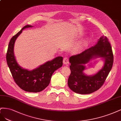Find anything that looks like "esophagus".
<instances>
[{
    "mask_svg": "<svg viewBox=\"0 0 121 121\" xmlns=\"http://www.w3.org/2000/svg\"><path fill=\"white\" fill-rule=\"evenodd\" d=\"M69 63V59L67 57H65L63 59V64L65 65H68Z\"/></svg>",
    "mask_w": 121,
    "mask_h": 121,
    "instance_id": "1",
    "label": "esophagus"
}]
</instances>
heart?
<instances>
[{
    "label": "heart",
    "mask_w": 121,
    "mask_h": 121,
    "mask_svg": "<svg viewBox=\"0 0 121 121\" xmlns=\"http://www.w3.org/2000/svg\"><path fill=\"white\" fill-rule=\"evenodd\" d=\"M77 48H78V47H77Z\"/></svg>",
    "instance_id": "b5f03b06"
}]
</instances>
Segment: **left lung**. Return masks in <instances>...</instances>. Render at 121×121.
<instances>
[{"instance_id": "left-lung-1", "label": "left lung", "mask_w": 121, "mask_h": 121, "mask_svg": "<svg viewBox=\"0 0 121 121\" xmlns=\"http://www.w3.org/2000/svg\"><path fill=\"white\" fill-rule=\"evenodd\" d=\"M100 57L104 62L102 68L94 75L87 76L83 72L85 64L95 58ZM114 57L108 38L103 36L96 44L80 54L69 58L71 74L68 85L71 90L82 95L89 94L102 87L112 68Z\"/></svg>"}]
</instances>
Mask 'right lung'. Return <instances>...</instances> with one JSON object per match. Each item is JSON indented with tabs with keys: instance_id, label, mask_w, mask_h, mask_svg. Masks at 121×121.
<instances>
[{
	"instance_id": "obj_1",
	"label": "right lung",
	"mask_w": 121,
	"mask_h": 121,
	"mask_svg": "<svg viewBox=\"0 0 121 121\" xmlns=\"http://www.w3.org/2000/svg\"><path fill=\"white\" fill-rule=\"evenodd\" d=\"M33 26L30 25L25 26L11 39L6 53V61L13 78L19 87L27 92H38L48 86L54 71L63 65V57H57L32 70L23 68L18 65L13 51L15 40L22 30Z\"/></svg>"
}]
</instances>
